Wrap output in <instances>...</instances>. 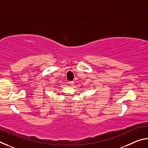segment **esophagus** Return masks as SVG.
Listing matches in <instances>:
<instances>
[{
	"instance_id": "34e87169",
	"label": "esophagus",
	"mask_w": 148,
	"mask_h": 148,
	"mask_svg": "<svg viewBox=\"0 0 148 148\" xmlns=\"http://www.w3.org/2000/svg\"><path fill=\"white\" fill-rule=\"evenodd\" d=\"M69 85L71 86H73L74 84V82L73 81H71V82H69Z\"/></svg>"
}]
</instances>
